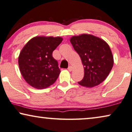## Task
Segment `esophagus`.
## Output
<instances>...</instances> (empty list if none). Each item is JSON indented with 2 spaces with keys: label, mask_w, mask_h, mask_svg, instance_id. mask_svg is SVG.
<instances>
[{
  "label": "esophagus",
  "mask_w": 132,
  "mask_h": 132,
  "mask_svg": "<svg viewBox=\"0 0 132 132\" xmlns=\"http://www.w3.org/2000/svg\"><path fill=\"white\" fill-rule=\"evenodd\" d=\"M72 70H73V67L72 66H69L68 67V71H72Z\"/></svg>",
  "instance_id": "34e87169"
}]
</instances>
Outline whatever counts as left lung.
I'll return each mask as SVG.
<instances>
[{
  "instance_id": "left-lung-1",
  "label": "left lung",
  "mask_w": 132,
  "mask_h": 132,
  "mask_svg": "<svg viewBox=\"0 0 132 132\" xmlns=\"http://www.w3.org/2000/svg\"><path fill=\"white\" fill-rule=\"evenodd\" d=\"M70 42L84 66V77L78 84L91 88L103 82L113 65L109 45L103 39L88 34L74 36Z\"/></svg>"
}]
</instances>
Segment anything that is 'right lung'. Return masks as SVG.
Listing matches in <instances>:
<instances>
[{"label":"right lung","mask_w":132,"mask_h":132,"mask_svg":"<svg viewBox=\"0 0 132 132\" xmlns=\"http://www.w3.org/2000/svg\"><path fill=\"white\" fill-rule=\"evenodd\" d=\"M62 41L61 37H36L21 50L19 57L20 70L32 87L43 89L56 80L61 70L52 53Z\"/></svg>","instance_id":"obj_1"}]
</instances>
